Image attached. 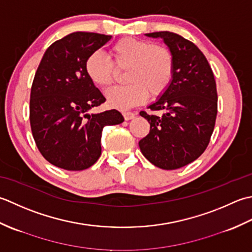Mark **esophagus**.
Wrapping results in <instances>:
<instances>
[{
  "mask_svg": "<svg viewBox=\"0 0 252 252\" xmlns=\"http://www.w3.org/2000/svg\"><path fill=\"white\" fill-rule=\"evenodd\" d=\"M136 115H137L136 112H130V111L123 112V116H124V119H125L126 121H130V120H132V119H135Z\"/></svg>",
  "mask_w": 252,
  "mask_h": 252,
  "instance_id": "34e87169",
  "label": "esophagus"
}]
</instances>
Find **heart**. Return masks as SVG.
I'll use <instances>...</instances> for the list:
<instances>
[{
    "label": "heart",
    "instance_id": "heart-1",
    "mask_svg": "<svg viewBox=\"0 0 252 252\" xmlns=\"http://www.w3.org/2000/svg\"><path fill=\"white\" fill-rule=\"evenodd\" d=\"M110 58L99 52L86 60L87 76L95 86L106 88L114 83L119 71L127 69L128 85L112 88L106 100L112 107L125 111L142 104L148 96L165 94L175 73V59L172 50L152 41L124 37L110 48Z\"/></svg>",
    "mask_w": 252,
    "mask_h": 252
}]
</instances>
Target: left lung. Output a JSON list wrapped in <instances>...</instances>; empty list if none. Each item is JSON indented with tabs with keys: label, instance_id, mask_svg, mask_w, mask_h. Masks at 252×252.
<instances>
[{
	"label": "left lung",
	"instance_id": "left-lung-1",
	"mask_svg": "<svg viewBox=\"0 0 252 252\" xmlns=\"http://www.w3.org/2000/svg\"><path fill=\"white\" fill-rule=\"evenodd\" d=\"M147 35L162 38L172 50L175 73L165 94L148 106L150 113H139L150 124L139 147L153 165L176 169L197 160L209 145L218 114L217 84L208 60L191 41L169 32ZM158 110L162 116L153 113Z\"/></svg>",
	"mask_w": 252,
	"mask_h": 252
}]
</instances>
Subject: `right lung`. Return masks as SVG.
<instances>
[{
	"mask_svg": "<svg viewBox=\"0 0 252 252\" xmlns=\"http://www.w3.org/2000/svg\"><path fill=\"white\" fill-rule=\"evenodd\" d=\"M112 35L77 32L45 51L30 92L29 119L42 157L66 171H83L101 156V133L124 117L117 110L88 114L105 97L87 76L85 63Z\"/></svg>",
	"mask_w": 252,
	"mask_h": 252,
	"instance_id": "right-lung-1",
	"label": "right lung"
}]
</instances>
